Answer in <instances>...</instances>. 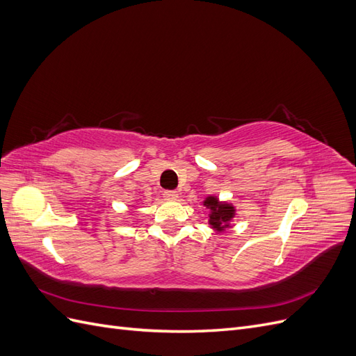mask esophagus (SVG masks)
<instances>
[{
	"instance_id": "obj_1",
	"label": "esophagus",
	"mask_w": 356,
	"mask_h": 356,
	"mask_svg": "<svg viewBox=\"0 0 356 356\" xmlns=\"http://www.w3.org/2000/svg\"><path fill=\"white\" fill-rule=\"evenodd\" d=\"M163 197L166 200H177L178 199V193L175 190H166V191H163Z\"/></svg>"
}]
</instances>
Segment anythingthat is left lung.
Here are the masks:
<instances>
[{
	"mask_svg": "<svg viewBox=\"0 0 356 356\" xmlns=\"http://www.w3.org/2000/svg\"><path fill=\"white\" fill-rule=\"evenodd\" d=\"M203 207L209 209V225L215 232L222 233L225 229L232 227V220L236 215V209L232 203L221 202L217 196H208L203 200Z\"/></svg>",
	"mask_w": 356,
	"mask_h": 356,
	"instance_id": "obj_1",
	"label": "left lung"
}]
</instances>
